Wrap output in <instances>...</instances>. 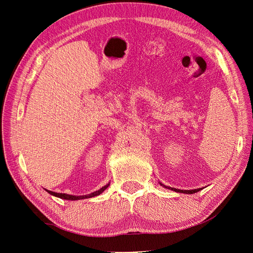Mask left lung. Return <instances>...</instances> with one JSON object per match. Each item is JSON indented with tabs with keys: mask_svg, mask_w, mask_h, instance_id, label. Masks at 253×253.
Segmentation results:
<instances>
[{
	"mask_svg": "<svg viewBox=\"0 0 253 253\" xmlns=\"http://www.w3.org/2000/svg\"><path fill=\"white\" fill-rule=\"evenodd\" d=\"M160 183V186H163V187H165V188H167V189H170V190H173V191H175V192H178V193H186V194H193V193H196V192H198V191L200 190H202V188L201 189H194V190H180V189H175V188H171V187H168V186H165V185H163L162 182H159Z\"/></svg>",
	"mask_w": 253,
	"mask_h": 253,
	"instance_id": "8db88e82",
	"label": "left lung"
}]
</instances>
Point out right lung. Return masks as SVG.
<instances>
[{
    "label": "right lung",
    "instance_id": "1",
    "mask_svg": "<svg viewBox=\"0 0 253 253\" xmlns=\"http://www.w3.org/2000/svg\"><path fill=\"white\" fill-rule=\"evenodd\" d=\"M110 186V183H108V185L102 187L101 189H99L98 191H95V192L90 193V194H87V195H80V196H76V195H70V194H65V193H57V192H52V191H48L46 190L47 192L53 196L56 197H59V198H62V200H66V201H78V200H84V198H89V197H94V196H97V195H100L103 191L108 188Z\"/></svg>",
    "mask_w": 253,
    "mask_h": 253
}]
</instances>
